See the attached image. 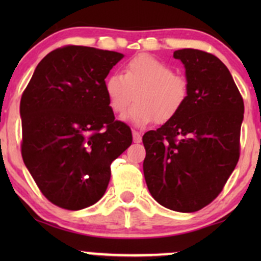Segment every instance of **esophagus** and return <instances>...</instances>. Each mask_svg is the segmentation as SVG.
Instances as JSON below:
<instances>
[{"mask_svg": "<svg viewBox=\"0 0 261 261\" xmlns=\"http://www.w3.org/2000/svg\"><path fill=\"white\" fill-rule=\"evenodd\" d=\"M133 140L135 143L141 142V134L137 133V131H133Z\"/></svg>", "mask_w": 261, "mask_h": 261, "instance_id": "1", "label": "esophagus"}]
</instances>
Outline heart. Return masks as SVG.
<instances>
[{
	"instance_id": "b5f03b06",
	"label": "heart",
	"mask_w": 261,
	"mask_h": 261,
	"mask_svg": "<svg viewBox=\"0 0 261 261\" xmlns=\"http://www.w3.org/2000/svg\"><path fill=\"white\" fill-rule=\"evenodd\" d=\"M104 89L115 114L124 113L136 98V103L122 116L136 127L146 126L153 120L169 121L179 113L189 94L188 81L175 74L169 65L149 55L128 60L124 74L113 72L108 76Z\"/></svg>"
}]
</instances>
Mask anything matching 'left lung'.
Listing matches in <instances>:
<instances>
[{
	"instance_id": "8db88e82",
	"label": "left lung",
	"mask_w": 261,
	"mask_h": 261,
	"mask_svg": "<svg viewBox=\"0 0 261 261\" xmlns=\"http://www.w3.org/2000/svg\"><path fill=\"white\" fill-rule=\"evenodd\" d=\"M189 94L173 119L143 135V174L153 199L178 212L208 205L239 160L244 103L226 65L212 54L176 50Z\"/></svg>"
}]
</instances>
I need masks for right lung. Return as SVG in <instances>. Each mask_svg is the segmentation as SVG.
Masks as SVG:
<instances>
[{"label":"right lung","mask_w":261,"mask_h":261,"mask_svg":"<svg viewBox=\"0 0 261 261\" xmlns=\"http://www.w3.org/2000/svg\"><path fill=\"white\" fill-rule=\"evenodd\" d=\"M124 55L60 47L39 62L20 99L22 157L49 201L82 210L101 199L110 164L133 142L116 121L104 83Z\"/></svg>","instance_id":"right-lung-1"}]
</instances>
